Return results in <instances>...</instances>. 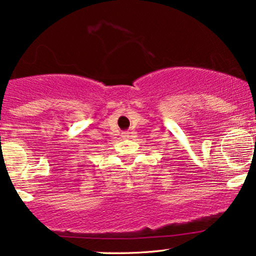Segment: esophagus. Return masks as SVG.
I'll return each mask as SVG.
<instances>
[{
    "label": "esophagus",
    "mask_w": 256,
    "mask_h": 256,
    "mask_svg": "<svg viewBox=\"0 0 256 256\" xmlns=\"http://www.w3.org/2000/svg\"><path fill=\"white\" fill-rule=\"evenodd\" d=\"M122 137H124V138H130L131 137V134H130V132H124V134H122Z\"/></svg>",
    "instance_id": "obj_1"
}]
</instances>
